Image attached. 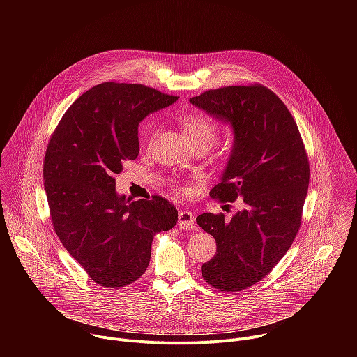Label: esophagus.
I'll list each match as a JSON object with an SVG mask.
<instances>
[{
  "label": "esophagus",
  "instance_id": "obj_1",
  "mask_svg": "<svg viewBox=\"0 0 357 357\" xmlns=\"http://www.w3.org/2000/svg\"><path fill=\"white\" fill-rule=\"evenodd\" d=\"M178 225L183 230H192L195 227V215L188 211L179 212V220Z\"/></svg>",
  "mask_w": 357,
  "mask_h": 357
}]
</instances>
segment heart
<instances>
[{
  "instance_id": "heart-1",
  "label": "heart",
  "mask_w": 357,
  "mask_h": 357,
  "mask_svg": "<svg viewBox=\"0 0 357 357\" xmlns=\"http://www.w3.org/2000/svg\"><path fill=\"white\" fill-rule=\"evenodd\" d=\"M183 134L189 144H205L211 145L216 138V124L203 114H189L182 119ZM151 141V135L146 137Z\"/></svg>"
}]
</instances>
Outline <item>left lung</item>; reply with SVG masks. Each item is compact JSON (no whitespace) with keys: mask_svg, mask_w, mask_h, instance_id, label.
Returning a JSON list of instances; mask_svg holds the SVG:
<instances>
[{"mask_svg":"<svg viewBox=\"0 0 357 357\" xmlns=\"http://www.w3.org/2000/svg\"><path fill=\"white\" fill-rule=\"evenodd\" d=\"M189 101L233 131L211 195L243 199V209L230 220L203 213L196 223L216 240L218 252L200 268L203 278L220 291H240L263 280L296 236L310 185L307 152L291 113L264 86H229Z\"/></svg>","mask_w":357,"mask_h":357,"instance_id":"8db88e82","label":"left lung"}]
</instances>
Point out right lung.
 Listing matches in <instances>:
<instances>
[{"instance_id":"obj_1","label":"right lung","mask_w":357,"mask_h":357,"mask_svg":"<svg viewBox=\"0 0 357 357\" xmlns=\"http://www.w3.org/2000/svg\"><path fill=\"white\" fill-rule=\"evenodd\" d=\"M178 98L142 84H97L69 107L47 144L43 185L54 229L98 285L138 280L154 236L178 222L167 199L132 200L117 192L114 179L138 157V124Z\"/></svg>"}]
</instances>
